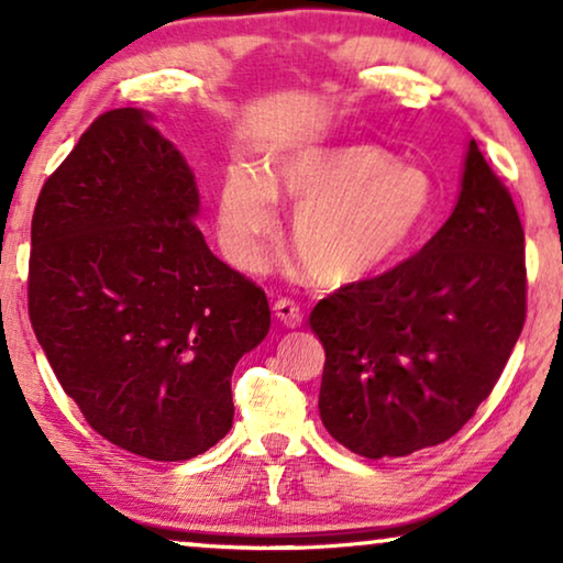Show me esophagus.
Returning <instances> with one entry per match:
<instances>
[{
    "label": "esophagus",
    "instance_id": "esophagus-1",
    "mask_svg": "<svg viewBox=\"0 0 563 563\" xmlns=\"http://www.w3.org/2000/svg\"><path fill=\"white\" fill-rule=\"evenodd\" d=\"M274 312H276V318H279L284 325L287 328H299L302 325V320H305V314H302V310H299V305L295 302V299H279V302L274 305Z\"/></svg>",
    "mask_w": 563,
    "mask_h": 563
}]
</instances>
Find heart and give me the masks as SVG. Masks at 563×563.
Here are the masks:
<instances>
[{"label":"heart","mask_w":563,"mask_h":563,"mask_svg":"<svg viewBox=\"0 0 563 563\" xmlns=\"http://www.w3.org/2000/svg\"><path fill=\"white\" fill-rule=\"evenodd\" d=\"M279 199L297 207L291 245L322 287L374 279L426 241L438 187L426 168L397 164L379 145L310 143L274 153L261 174L230 166L218 191L220 243L238 266H256L282 225Z\"/></svg>","instance_id":"1"}]
</instances>
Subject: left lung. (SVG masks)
<instances>
[{
  "instance_id": "8db88e82",
  "label": "left lung",
  "mask_w": 563,
  "mask_h": 563,
  "mask_svg": "<svg viewBox=\"0 0 563 563\" xmlns=\"http://www.w3.org/2000/svg\"><path fill=\"white\" fill-rule=\"evenodd\" d=\"M526 233L474 141L456 207L391 272L338 289L310 314L325 349L320 418L366 459L456 435L489 397L526 322Z\"/></svg>"
}]
</instances>
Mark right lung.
I'll list each match as a JSON object with an SVG mask.
<instances>
[{"label":"right lung","instance_id":"add662e5","mask_svg":"<svg viewBox=\"0 0 563 563\" xmlns=\"http://www.w3.org/2000/svg\"><path fill=\"white\" fill-rule=\"evenodd\" d=\"M195 172L135 107L104 112L43 184L30 320L99 435L187 461L233 426L230 376L272 325L264 289L199 233Z\"/></svg>","mask_w":563,"mask_h":563}]
</instances>
